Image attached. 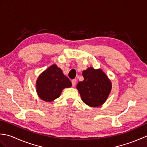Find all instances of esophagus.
I'll list each match as a JSON object with an SVG mask.
<instances>
[{
	"label": "esophagus",
	"mask_w": 147,
	"mask_h": 147,
	"mask_svg": "<svg viewBox=\"0 0 147 147\" xmlns=\"http://www.w3.org/2000/svg\"><path fill=\"white\" fill-rule=\"evenodd\" d=\"M72 82V86H73V87L76 86V80H73L71 81Z\"/></svg>",
	"instance_id": "esophagus-1"
}]
</instances>
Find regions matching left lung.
<instances>
[{
    "label": "left lung",
    "mask_w": 147,
    "mask_h": 147,
    "mask_svg": "<svg viewBox=\"0 0 147 147\" xmlns=\"http://www.w3.org/2000/svg\"><path fill=\"white\" fill-rule=\"evenodd\" d=\"M82 75L84 80L77 84L76 88L83 102L90 107L102 105L111 91V82L100 69L88 67Z\"/></svg>",
    "instance_id": "8db88e82"
}]
</instances>
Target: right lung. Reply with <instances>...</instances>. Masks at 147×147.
<instances>
[{
    "label": "right lung",
    "instance_id": "1",
    "mask_svg": "<svg viewBox=\"0 0 147 147\" xmlns=\"http://www.w3.org/2000/svg\"><path fill=\"white\" fill-rule=\"evenodd\" d=\"M71 86L69 79L55 64H53L40 74L36 83L38 96L46 102L54 100L59 97L62 90Z\"/></svg>",
    "mask_w": 147,
    "mask_h": 147
}]
</instances>
